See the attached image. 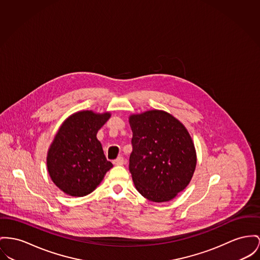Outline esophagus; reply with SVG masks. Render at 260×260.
<instances>
[{
	"label": "esophagus",
	"instance_id": "obj_1",
	"mask_svg": "<svg viewBox=\"0 0 260 260\" xmlns=\"http://www.w3.org/2000/svg\"><path fill=\"white\" fill-rule=\"evenodd\" d=\"M124 161H125V159H124V157L123 156H118L117 158H115L114 160H113V164L115 165V166H122L123 164H124Z\"/></svg>",
	"mask_w": 260,
	"mask_h": 260
}]
</instances>
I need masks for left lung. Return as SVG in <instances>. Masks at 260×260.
<instances>
[{
    "label": "left lung",
    "instance_id": "8db88e82",
    "mask_svg": "<svg viewBox=\"0 0 260 260\" xmlns=\"http://www.w3.org/2000/svg\"><path fill=\"white\" fill-rule=\"evenodd\" d=\"M129 171L136 189L153 202L170 201L190 182L196 153L190 135L171 114L150 110L129 118Z\"/></svg>",
    "mask_w": 260,
    "mask_h": 260
}]
</instances>
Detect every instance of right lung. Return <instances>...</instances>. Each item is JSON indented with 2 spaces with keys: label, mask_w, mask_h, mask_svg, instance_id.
Instances as JSON below:
<instances>
[{
  "label": "right lung",
  "mask_w": 260,
  "mask_h": 260,
  "mask_svg": "<svg viewBox=\"0 0 260 260\" xmlns=\"http://www.w3.org/2000/svg\"><path fill=\"white\" fill-rule=\"evenodd\" d=\"M110 117L81 111L71 115L57 132L47 156L53 182L71 196H86L95 189L113 165L106 159L98 131Z\"/></svg>",
  "instance_id": "right-lung-1"
}]
</instances>
